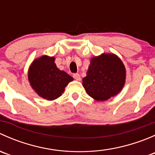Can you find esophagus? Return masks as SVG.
Wrapping results in <instances>:
<instances>
[{"instance_id":"1","label":"esophagus","mask_w":155,"mask_h":155,"mask_svg":"<svg viewBox=\"0 0 155 155\" xmlns=\"http://www.w3.org/2000/svg\"><path fill=\"white\" fill-rule=\"evenodd\" d=\"M73 78L76 79V80H77V81L81 80V76L79 73H74V74L73 75Z\"/></svg>"}]
</instances>
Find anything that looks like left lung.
<instances>
[{
    "label": "left lung",
    "mask_w": 155,
    "mask_h": 155,
    "mask_svg": "<svg viewBox=\"0 0 155 155\" xmlns=\"http://www.w3.org/2000/svg\"><path fill=\"white\" fill-rule=\"evenodd\" d=\"M125 77V68L119 58L113 54H103L91 59L82 85L89 96L104 101L121 91Z\"/></svg>",
    "instance_id": "8db88e82"
}]
</instances>
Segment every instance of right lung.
Wrapping results in <instances>:
<instances>
[{
	"mask_svg": "<svg viewBox=\"0 0 155 155\" xmlns=\"http://www.w3.org/2000/svg\"><path fill=\"white\" fill-rule=\"evenodd\" d=\"M73 79L66 72L56 67L54 57L42 56L33 62L28 70L31 87L40 97L48 101L61 96L65 87Z\"/></svg>",
	"mask_w": 155,
	"mask_h": 155,
	"instance_id": "obj_1",
	"label": "right lung"
}]
</instances>
